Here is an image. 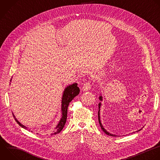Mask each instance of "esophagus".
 Here are the masks:
<instances>
[{
	"label": "esophagus",
	"mask_w": 160,
	"mask_h": 160,
	"mask_svg": "<svg viewBox=\"0 0 160 160\" xmlns=\"http://www.w3.org/2000/svg\"><path fill=\"white\" fill-rule=\"evenodd\" d=\"M91 83L89 82L85 83L84 84L83 87H82V88H83V89L84 91H88V90H89L91 89Z\"/></svg>",
	"instance_id": "1"
}]
</instances>
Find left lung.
Segmentation results:
<instances>
[{
	"label": "left lung",
	"mask_w": 160,
	"mask_h": 160,
	"mask_svg": "<svg viewBox=\"0 0 160 160\" xmlns=\"http://www.w3.org/2000/svg\"><path fill=\"white\" fill-rule=\"evenodd\" d=\"M99 100L101 101H102V96H101V95L99 96ZM101 102H100L99 103V105H98V107H99V111H98V121H99V125H100V126H101V129H102V130L106 134H108V135H109V136H116V135H115V134H111V133H110V132H109L108 131H107L104 128V127H103V126H102V123H101V119H100V108H101ZM143 128V127H142ZM142 128L141 129H139L138 131H136V132H138V131H140L141 129H142Z\"/></svg>",
	"instance_id": "8db88e82"
}]
</instances>
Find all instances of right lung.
Returning <instances> with one entry per match:
<instances>
[{
  "label": "right lung",
  "instance_id": "obj_1",
  "mask_svg": "<svg viewBox=\"0 0 160 160\" xmlns=\"http://www.w3.org/2000/svg\"><path fill=\"white\" fill-rule=\"evenodd\" d=\"M12 81V79H11V81ZM11 84V83H10ZM80 92L79 87H78V83H73L72 84L68 86L64 90L63 94L62 96V100H61V118L56 125V127L53 129V132L51 133V135L52 134H56L58 133H59L63 128L64 127V125L66 122L67 119V114H68V108L69 104V102L76 96L79 94ZM13 114V113H12ZM13 116L15 118L16 122L19 124L20 126L23 128L25 129H27L28 128L21 124L16 118L14 114H13ZM31 132H32L31 131Z\"/></svg>",
  "mask_w": 160,
  "mask_h": 160
}]
</instances>
